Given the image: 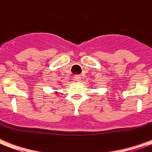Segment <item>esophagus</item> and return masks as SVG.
<instances>
[{
  "mask_svg": "<svg viewBox=\"0 0 152 152\" xmlns=\"http://www.w3.org/2000/svg\"><path fill=\"white\" fill-rule=\"evenodd\" d=\"M74 79L76 81H80L81 79H82V76H81L80 75H76V76H74Z\"/></svg>",
  "mask_w": 152,
  "mask_h": 152,
  "instance_id": "1",
  "label": "esophagus"
}]
</instances>
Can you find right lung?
Returning a JSON list of instances; mask_svg holds the SVG:
<instances>
[{
    "label": "right lung",
    "instance_id": "1",
    "mask_svg": "<svg viewBox=\"0 0 152 152\" xmlns=\"http://www.w3.org/2000/svg\"><path fill=\"white\" fill-rule=\"evenodd\" d=\"M56 93H58V91H56Z\"/></svg>",
    "mask_w": 152,
    "mask_h": 152
}]
</instances>
